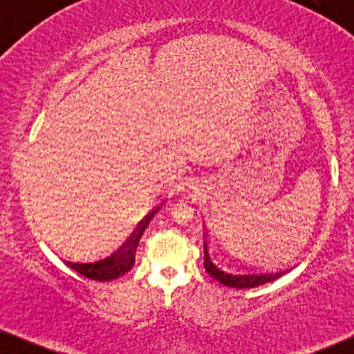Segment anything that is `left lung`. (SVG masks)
<instances>
[{
	"mask_svg": "<svg viewBox=\"0 0 354 354\" xmlns=\"http://www.w3.org/2000/svg\"><path fill=\"white\" fill-rule=\"evenodd\" d=\"M205 268L206 271L213 276L219 283L230 288H239V290H248V288L261 286V284L271 283L283 276L286 271H278V273H246V271H236L231 268L221 265L216 261L213 254L209 253L208 239L205 238Z\"/></svg>",
	"mask_w": 354,
	"mask_h": 354,
	"instance_id": "left-lung-1",
	"label": "left lung"
}]
</instances>
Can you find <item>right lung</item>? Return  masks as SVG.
Wrapping results in <instances>:
<instances>
[{
    "label": "right lung",
    "mask_w": 354,
    "mask_h": 354,
    "mask_svg": "<svg viewBox=\"0 0 354 354\" xmlns=\"http://www.w3.org/2000/svg\"><path fill=\"white\" fill-rule=\"evenodd\" d=\"M154 211L148 214L145 219H141L140 223L128 233V236H124L123 241L120 243V246H116L115 250L108 251L103 256L96 259H88L83 263H73V261H64L71 270H75L76 273L86 276L89 279H96V281H111V279L120 278L124 273H128L135 265L136 258V248L140 245V239L143 236L146 226L151 221Z\"/></svg>",
    "instance_id": "obj_1"
}]
</instances>
